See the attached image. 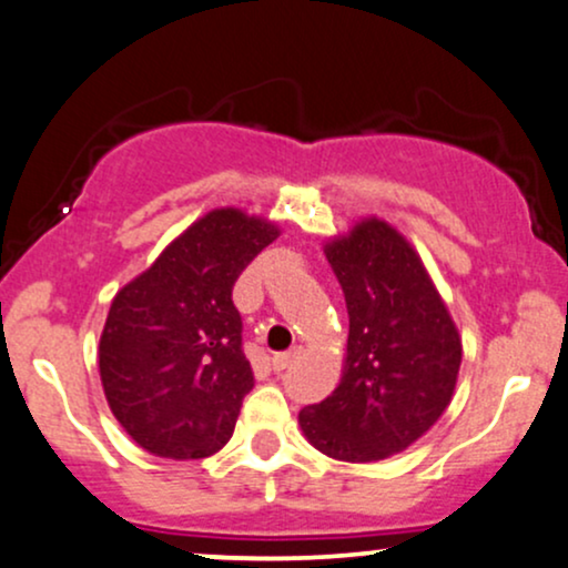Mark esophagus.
<instances>
[{
  "instance_id": "obj_1",
  "label": "esophagus",
  "mask_w": 568,
  "mask_h": 568,
  "mask_svg": "<svg viewBox=\"0 0 568 568\" xmlns=\"http://www.w3.org/2000/svg\"><path fill=\"white\" fill-rule=\"evenodd\" d=\"M301 354H304V348H301V346L285 351V354H275V356H272V369L283 372V369L293 367V364H296L301 358Z\"/></svg>"
}]
</instances>
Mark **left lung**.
Wrapping results in <instances>:
<instances>
[{"mask_svg": "<svg viewBox=\"0 0 568 568\" xmlns=\"http://www.w3.org/2000/svg\"><path fill=\"white\" fill-rule=\"evenodd\" d=\"M348 308L333 396L301 408L320 454L367 464L400 454L440 419L462 367V335L416 248L390 222L358 220L325 243Z\"/></svg>", "mask_w": 568, "mask_h": 568, "instance_id": "left-lung-1", "label": "left lung"}]
</instances>
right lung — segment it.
Here are the masks:
<instances>
[{
    "mask_svg": "<svg viewBox=\"0 0 568 568\" xmlns=\"http://www.w3.org/2000/svg\"><path fill=\"white\" fill-rule=\"evenodd\" d=\"M277 235L275 222L220 206L112 298L99 375L114 419L143 450L189 462L231 440L254 387L233 285Z\"/></svg>",
    "mask_w": 568,
    "mask_h": 568,
    "instance_id": "obj_1",
    "label": "right lung"
}]
</instances>
